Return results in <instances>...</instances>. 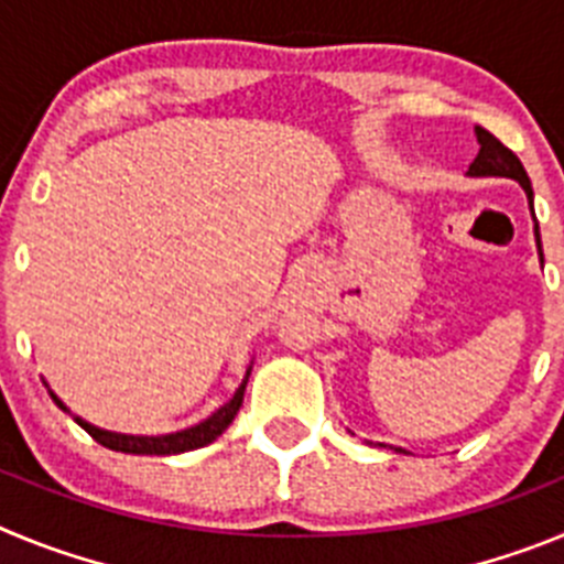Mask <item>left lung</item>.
Here are the masks:
<instances>
[{
    "label": "left lung",
    "instance_id": "1",
    "mask_svg": "<svg viewBox=\"0 0 564 564\" xmlns=\"http://www.w3.org/2000/svg\"><path fill=\"white\" fill-rule=\"evenodd\" d=\"M475 134H477V143H480V152H477V158L471 161V166H468V174H471V177H511V181H517L522 188H525L528 200H531V212H534V192H531V181H528V172L522 169L520 158H517L508 147H502L495 134L488 132V129L475 127ZM534 234H536V248H540V257H542L540 226H534Z\"/></svg>",
    "mask_w": 564,
    "mask_h": 564
}]
</instances>
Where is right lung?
Instances as JSON below:
<instances>
[{"mask_svg": "<svg viewBox=\"0 0 564 564\" xmlns=\"http://www.w3.org/2000/svg\"><path fill=\"white\" fill-rule=\"evenodd\" d=\"M248 376H251V370L246 372V378H242V383H239V390L234 392L231 401L223 403L220 410L212 412L206 421L194 423V426H188V430L172 432V435H121V432L98 430V426L82 421V417H76V423L87 432V435H93L101 446H107V449L112 452H123V455H181V452H192V449H200V446H208V443L217 441V437L231 426L234 415H237L239 406H242ZM50 398L56 401L58 410L69 412L67 406H64L62 398H58L53 390H50Z\"/></svg>", "mask_w": 564, "mask_h": 564, "instance_id": "add662e5", "label": "right lung"}]
</instances>
